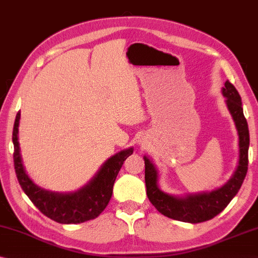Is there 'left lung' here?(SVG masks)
Listing matches in <instances>:
<instances>
[{
  "label": "left lung",
  "instance_id": "8db88e82",
  "mask_svg": "<svg viewBox=\"0 0 258 258\" xmlns=\"http://www.w3.org/2000/svg\"><path fill=\"white\" fill-rule=\"evenodd\" d=\"M222 94L226 97L225 103L234 120L239 137V161L232 177L222 187L211 191H203L198 194L175 196L167 194L158 185V170L148 156L145 159V180L147 195L151 204L171 219L180 222L198 224L212 219L220 214L227 204L238 193L246 178L248 170V149L249 130L243 114L242 102L234 86L226 81L222 88Z\"/></svg>",
  "mask_w": 258,
  "mask_h": 258
}]
</instances>
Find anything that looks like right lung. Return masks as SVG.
Returning <instances> with one entry per match:
<instances>
[{"label": "right lung", "mask_w": 258, "mask_h": 258, "mask_svg": "<svg viewBox=\"0 0 258 258\" xmlns=\"http://www.w3.org/2000/svg\"><path fill=\"white\" fill-rule=\"evenodd\" d=\"M19 119L20 111L15 119L12 142L16 174L24 193L44 216L57 223L79 224L100 216L111 199L113 183L121 165L133 154L132 147L107 159L96 174L80 189L71 193H57L41 188L26 173L18 141Z\"/></svg>", "instance_id": "add662e5"}]
</instances>
